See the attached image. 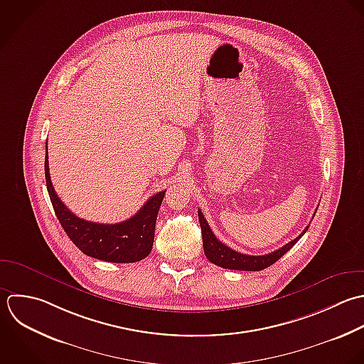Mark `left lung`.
Instances as JSON below:
<instances>
[{
	"instance_id": "1",
	"label": "left lung",
	"mask_w": 364,
	"mask_h": 364,
	"mask_svg": "<svg viewBox=\"0 0 364 364\" xmlns=\"http://www.w3.org/2000/svg\"><path fill=\"white\" fill-rule=\"evenodd\" d=\"M315 217V215H314ZM198 221L201 225V234H203V247L204 254L208 258L210 262L225 268V269H234V271H262L272 264H275L278 259H281L308 231L309 225L304 230L301 235H298L295 240L284 245L282 248L267 254V255H245L241 252H237L223 244L211 231L207 220L204 218L201 210H198Z\"/></svg>"
}]
</instances>
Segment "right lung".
I'll return each instance as SVG.
<instances>
[{
    "label": "right lung",
    "mask_w": 364,
    "mask_h": 364,
    "mask_svg": "<svg viewBox=\"0 0 364 364\" xmlns=\"http://www.w3.org/2000/svg\"><path fill=\"white\" fill-rule=\"evenodd\" d=\"M46 188L55 214L70 241L87 257L106 262L129 264L144 259L154 241L157 214L166 190L150 197L129 220L117 224H99L76 217L56 196L50 183L48 146L45 154Z\"/></svg>",
    "instance_id": "add662e5"
}]
</instances>
